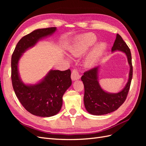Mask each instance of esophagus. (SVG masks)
<instances>
[{
  "instance_id": "1",
  "label": "esophagus",
  "mask_w": 146,
  "mask_h": 146,
  "mask_svg": "<svg viewBox=\"0 0 146 146\" xmlns=\"http://www.w3.org/2000/svg\"><path fill=\"white\" fill-rule=\"evenodd\" d=\"M80 78V76L79 74V72L78 69H74L72 70L71 73V79L72 80H76Z\"/></svg>"
}]
</instances>
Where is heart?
I'll return each instance as SVG.
<instances>
[{
  "instance_id": "heart-1",
  "label": "heart",
  "mask_w": 146,
  "mask_h": 146,
  "mask_svg": "<svg viewBox=\"0 0 146 146\" xmlns=\"http://www.w3.org/2000/svg\"><path fill=\"white\" fill-rule=\"evenodd\" d=\"M97 41V38L93 33H89L82 35L76 38L72 46L69 48L70 54L74 56H79L86 53L90 48ZM106 48L104 43H100L96 45L85 58V64L91 66L97 63Z\"/></svg>"
}]
</instances>
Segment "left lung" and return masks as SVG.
Masks as SVG:
<instances>
[{
  "label": "left lung",
  "mask_w": 146,
  "mask_h": 146,
  "mask_svg": "<svg viewBox=\"0 0 146 146\" xmlns=\"http://www.w3.org/2000/svg\"><path fill=\"white\" fill-rule=\"evenodd\" d=\"M116 50L125 53L130 66L129 80L121 91L117 93H108L102 89L98 82L99 67L87 70L81 78L85 88L84 104L87 111L93 115H103L115 111L123 104L129 93L133 76L131 55L129 47L119 34L116 35L111 48L112 52Z\"/></svg>",
  "instance_id": "8db88e82"
}]
</instances>
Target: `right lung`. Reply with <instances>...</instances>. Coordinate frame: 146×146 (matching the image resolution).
<instances>
[{"label":"right lung","instance_id":"1","mask_svg":"<svg viewBox=\"0 0 146 146\" xmlns=\"http://www.w3.org/2000/svg\"><path fill=\"white\" fill-rule=\"evenodd\" d=\"M56 27L35 30L17 42L11 56V81L16 96L25 109L33 115L50 117L58 113L63 104V96L72 84L69 69L61 71L51 70L43 80L33 85L21 81L18 62L23 53L34 46L39 39L51 35Z\"/></svg>","mask_w":146,"mask_h":146}]
</instances>
